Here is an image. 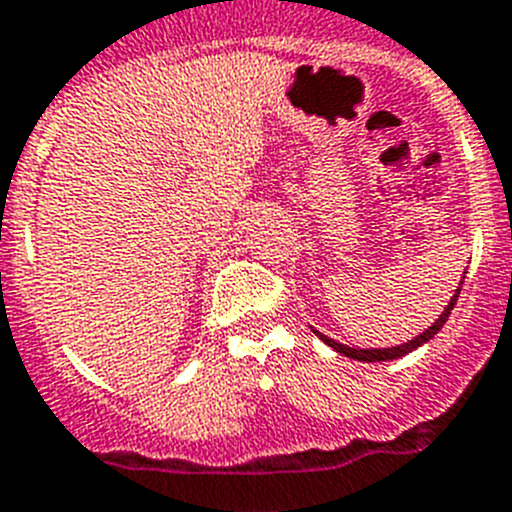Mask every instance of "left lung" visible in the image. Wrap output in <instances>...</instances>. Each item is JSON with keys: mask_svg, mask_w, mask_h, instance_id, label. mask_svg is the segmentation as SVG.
Listing matches in <instances>:
<instances>
[{"mask_svg": "<svg viewBox=\"0 0 512 512\" xmlns=\"http://www.w3.org/2000/svg\"><path fill=\"white\" fill-rule=\"evenodd\" d=\"M461 286H463V281H461ZM461 286L455 289V296H453V299H450V304H448V307H445V312H442V315L437 317L432 328L424 330L422 336H416L414 341L401 343V346H393V349H351V346H343V343L333 341V338L322 336V333H317V330H315V333L322 338V341L328 343L330 349L338 351V354H343V356H349V359H356V362H388V359H401V356H406V354H411V351H414V349H419V346H422V343H427L429 338L437 336V330H440L442 325H445V320H448L450 312H453L455 302H458Z\"/></svg>", "mask_w": 512, "mask_h": 512, "instance_id": "obj_1", "label": "left lung"}]
</instances>
